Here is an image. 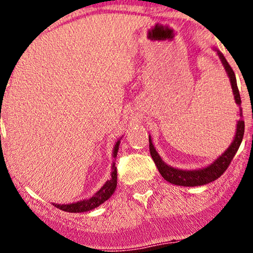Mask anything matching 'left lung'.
Masks as SVG:
<instances>
[{"instance_id": "left-lung-1", "label": "left lung", "mask_w": 253, "mask_h": 253, "mask_svg": "<svg viewBox=\"0 0 253 253\" xmlns=\"http://www.w3.org/2000/svg\"><path fill=\"white\" fill-rule=\"evenodd\" d=\"M213 48L216 50L218 58L221 60L222 66L227 73V76L229 81H230V85L232 89V95H234L235 103L237 104L238 106V117L240 119L237 120V126H236V133H235L234 139H232L230 146H229L227 149H225L223 153H222L220 156H218L216 160H215L213 163H211L210 166L201 168V169H195V170H181L177 169V168H172L162 160L160 155L155 149V146L153 143V140H151V136L149 135V150L150 155L153 157V160L156 164L158 171L162 174V177L164 178L169 183L177 185V186H186V187H193V186H203V185L210 184L211 181L216 180L217 178L221 177V174L227 170V168L230 164L232 158H234L235 155H236L238 148H240L242 140H243L244 135V120H243V112H242L241 107V96L240 91H238L237 87V81L236 76H235L234 70L231 69L230 65H229L227 60L223 56L220 50L217 48Z\"/></svg>"}]
</instances>
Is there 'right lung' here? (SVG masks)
Listing matches in <instances>:
<instances>
[{
  "label": "right lung",
  "instance_id": "obj_1",
  "mask_svg": "<svg viewBox=\"0 0 253 253\" xmlns=\"http://www.w3.org/2000/svg\"><path fill=\"white\" fill-rule=\"evenodd\" d=\"M121 139H123V136L117 141L113 147L112 156L114 157V160H116L118 155V150H119V144H120ZM116 188H117V167H116V162H113L112 172H111V179L107 180L106 183L104 184L91 198H89V199L80 200L77 201V203H73V204H66V205L53 204V206H55L56 208H59V210L61 211H69V213H83V211H89L100 206L103 203H105L109 198H111V195L114 193Z\"/></svg>",
  "mask_w": 253,
  "mask_h": 253
}]
</instances>
